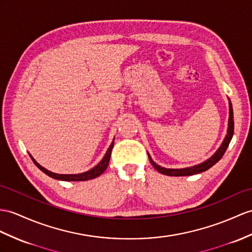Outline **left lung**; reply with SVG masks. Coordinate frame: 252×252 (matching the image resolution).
<instances>
[{
  "instance_id": "1",
  "label": "left lung",
  "mask_w": 252,
  "mask_h": 252,
  "mask_svg": "<svg viewBox=\"0 0 252 252\" xmlns=\"http://www.w3.org/2000/svg\"><path fill=\"white\" fill-rule=\"evenodd\" d=\"M233 133H234V118H233V108H232V103L231 100L229 99V122H228V130H226V134L222 141L221 145L219 146V149L215 152V154L211 156L208 159H206L205 161L201 162L199 164L192 165V167H187V168H182V169H168V168H163L161 165L157 164L154 160H153L152 157L150 156L149 153V158L150 161L153 164L159 173L164 174V175H169V176H188V175H193V174H198L201 172H204V171L208 170L212 168L215 163H217L223 154L225 153L226 149L231 142Z\"/></svg>"
}]
</instances>
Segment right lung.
<instances>
[{
  "mask_svg": "<svg viewBox=\"0 0 252 252\" xmlns=\"http://www.w3.org/2000/svg\"><path fill=\"white\" fill-rule=\"evenodd\" d=\"M113 145H114V139L112 141V143L110 144L109 149L107 150L105 156L99 161V163H97L94 168H92L91 170L87 171V172H83V173H79V174H58V173H53L51 171H49L47 169H45L44 167H41V165L35 160V159L31 156L32 158L33 162L36 164V167H37L39 170H41L42 172L45 174H47L48 176L52 177V179L55 180H60V181H66V182H80V181H89V180H93L96 179L97 176H99L100 174H102L105 172L106 169L108 168V164L110 161V157H111V151L113 149Z\"/></svg>",
  "mask_w": 252,
  "mask_h": 252,
  "instance_id": "add662e5",
  "label": "right lung"
}]
</instances>
